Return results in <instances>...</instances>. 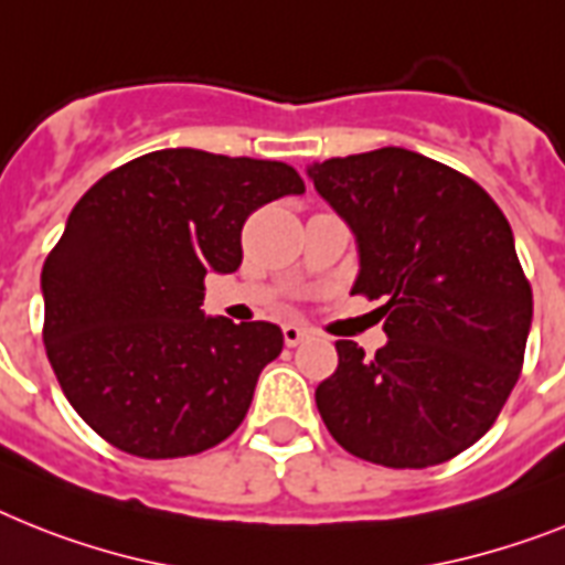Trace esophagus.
Instances as JSON below:
<instances>
[{"mask_svg":"<svg viewBox=\"0 0 565 565\" xmlns=\"http://www.w3.org/2000/svg\"><path fill=\"white\" fill-rule=\"evenodd\" d=\"M282 338H286V347H297V343L309 338V329H302L297 323H286L282 326Z\"/></svg>","mask_w":565,"mask_h":565,"instance_id":"obj_1","label":"esophagus"}]
</instances>
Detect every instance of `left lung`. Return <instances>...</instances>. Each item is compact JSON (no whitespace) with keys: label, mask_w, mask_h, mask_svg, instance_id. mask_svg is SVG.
<instances>
[{"label":"left lung","mask_w":565,"mask_h":565,"mask_svg":"<svg viewBox=\"0 0 565 565\" xmlns=\"http://www.w3.org/2000/svg\"><path fill=\"white\" fill-rule=\"evenodd\" d=\"M358 242L352 291L384 300L386 347L338 340L315 401L343 450L430 468L491 430L523 370L531 286L514 233L477 181L401 147L309 167Z\"/></svg>","instance_id":"obj_1"}]
</instances>
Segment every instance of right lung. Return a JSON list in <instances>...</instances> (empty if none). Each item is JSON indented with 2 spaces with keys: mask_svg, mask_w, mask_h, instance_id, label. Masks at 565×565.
<instances>
[{
  "mask_svg": "<svg viewBox=\"0 0 565 565\" xmlns=\"http://www.w3.org/2000/svg\"><path fill=\"white\" fill-rule=\"evenodd\" d=\"M302 190L282 161L158 149L74 204L42 265V340L65 398L100 439L179 459L239 427L282 332L204 317V277L239 268L256 207Z\"/></svg>",
  "mask_w": 565,
  "mask_h": 565,
  "instance_id": "obj_1",
  "label": "right lung"
}]
</instances>
